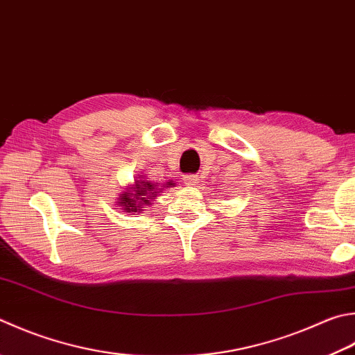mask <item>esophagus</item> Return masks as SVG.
I'll list each match as a JSON object with an SVG mask.
<instances>
[{
  "instance_id": "1",
  "label": "esophagus",
  "mask_w": 355,
  "mask_h": 355,
  "mask_svg": "<svg viewBox=\"0 0 355 355\" xmlns=\"http://www.w3.org/2000/svg\"><path fill=\"white\" fill-rule=\"evenodd\" d=\"M184 182H185L187 185H189V187H196L198 182H199V178L195 176V175H187V176L184 178Z\"/></svg>"
}]
</instances>
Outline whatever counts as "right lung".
<instances>
[{
    "mask_svg": "<svg viewBox=\"0 0 355 355\" xmlns=\"http://www.w3.org/2000/svg\"><path fill=\"white\" fill-rule=\"evenodd\" d=\"M166 187H175V182L170 180L164 185H159L157 182H151L148 178H145L144 175H139V178L135 179V182L130 184L126 189H123L122 195L117 198V204L119 207H122V210L130 213H140L146 209V205H151L153 200H155L159 193L162 191Z\"/></svg>",
    "mask_w": 355,
    "mask_h": 355,
    "instance_id": "right-lung-1",
    "label": "right lung"
}]
</instances>
